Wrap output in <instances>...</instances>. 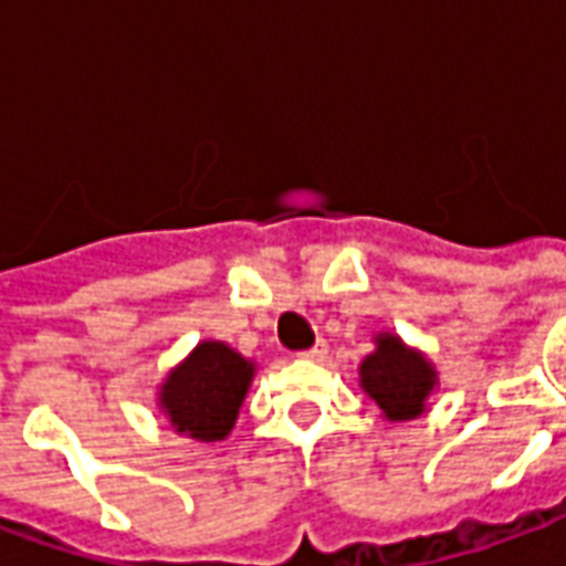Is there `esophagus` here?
Here are the masks:
<instances>
[{
    "mask_svg": "<svg viewBox=\"0 0 566 566\" xmlns=\"http://www.w3.org/2000/svg\"><path fill=\"white\" fill-rule=\"evenodd\" d=\"M300 357H303V359H324L326 357V342H324V338H317L315 345L305 347V350H300Z\"/></svg>",
    "mask_w": 566,
    "mask_h": 566,
    "instance_id": "esophagus-1",
    "label": "esophagus"
}]
</instances>
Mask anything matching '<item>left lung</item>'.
I'll use <instances>...</instances> for the list:
<instances>
[{"mask_svg": "<svg viewBox=\"0 0 566 566\" xmlns=\"http://www.w3.org/2000/svg\"><path fill=\"white\" fill-rule=\"evenodd\" d=\"M363 389L389 420H413L434 387V371L396 336H380L378 350L359 366Z\"/></svg>", "mask_w": 566, "mask_h": 566, "instance_id": "obj_1", "label": "left lung"}]
</instances>
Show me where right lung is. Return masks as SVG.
Returning a JSON list of instances; mask_svg holds the SVG:
<instances>
[{
    "instance_id": "add662e5",
    "label": "right lung",
    "mask_w": 566,
    "mask_h": 566,
    "mask_svg": "<svg viewBox=\"0 0 566 566\" xmlns=\"http://www.w3.org/2000/svg\"><path fill=\"white\" fill-rule=\"evenodd\" d=\"M254 366L221 342H203L167 375L161 408L174 429L198 441H221L237 422Z\"/></svg>"
}]
</instances>
